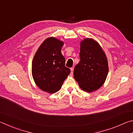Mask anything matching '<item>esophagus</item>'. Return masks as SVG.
Segmentation results:
<instances>
[{
	"label": "esophagus",
	"instance_id": "34e87169",
	"mask_svg": "<svg viewBox=\"0 0 133 133\" xmlns=\"http://www.w3.org/2000/svg\"><path fill=\"white\" fill-rule=\"evenodd\" d=\"M71 75H73V70H74V68H73V67H71Z\"/></svg>",
	"mask_w": 133,
	"mask_h": 133
}]
</instances>
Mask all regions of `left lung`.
<instances>
[{
  "instance_id": "8db88e82",
  "label": "left lung",
  "mask_w": 133,
  "mask_h": 133,
  "mask_svg": "<svg viewBox=\"0 0 133 133\" xmlns=\"http://www.w3.org/2000/svg\"><path fill=\"white\" fill-rule=\"evenodd\" d=\"M80 58L74 77L84 91H95L104 84L109 71L105 53L97 42L87 38L81 42Z\"/></svg>"
}]
</instances>
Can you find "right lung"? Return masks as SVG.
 <instances>
[{"label": "right lung", "instance_id": "1", "mask_svg": "<svg viewBox=\"0 0 133 133\" xmlns=\"http://www.w3.org/2000/svg\"><path fill=\"white\" fill-rule=\"evenodd\" d=\"M63 42L49 37L40 45L32 62L31 73L36 84L50 93L59 90L70 69L65 66V58L61 53Z\"/></svg>", "mask_w": 133, "mask_h": 133}]
</instances>
